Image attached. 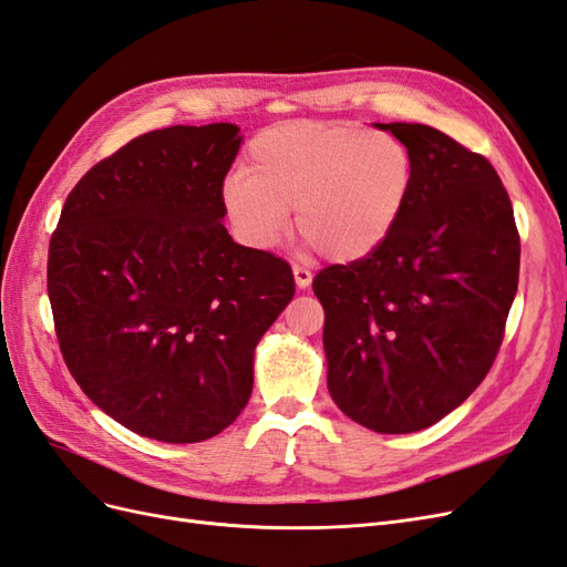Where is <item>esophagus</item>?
<instances>
[{
    "instance_id": "1",
    "label": "esophagus",
    "mask_w": 567,
    "mask_h": 567,
    "mask_svg": "<svg viewBox=\"0 0 567 567\" xmlns=\"http://www.w3.org/2000/svg\"><path fill=\"white\" fill-rule=\"evenodd\" d=\"M293 277H296L298 288H307V286L312 284V271H310V269H305V267H300V265H293Z\"/></svg>"
}]
</instances>
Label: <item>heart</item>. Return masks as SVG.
<instances>
[{
    "instance_id": "b5f03b06",
    "label": "heart",
    "mask_w": 567,
    "mask_h": 567,
    "mask_svg": "<svg viewBox=\"0 0 567 567\" xmlns=\"http://www.w3.org/2000/svg\"><path fill=\"white\" fill-rule=\"evenodd\" d=\"M414 182L409 148L359 125H281L257 134L244 175L221 184V208L246 246L279 244L296 210L305 244L336 262L379 248L398 225Z\"/></svg>"
}]
</instances>
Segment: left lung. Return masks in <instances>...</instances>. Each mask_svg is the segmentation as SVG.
Listing matches in <instances>:
<instances>
[{
	"label": "left lung",
	"mask_w": 567,
	"mask_h": 567,
	"mask_svg": "<svg viewBox=\"0 0 567 567\" xmlns=\"http://www.w3.org/2000/svg\"><path fill=\"white\" fill-rule=\"evenodd\" d=\"M409 148L414 182L371 255L323 267L329 392L375 433H416L454 411L499 354L518 290L520 234L492 163L419 123L375 125Z\"/></svg>",
	"instance_id": "left-lung-1"
}]
</instances>
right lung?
<instances>
[{
    "instance_id": "right-lung-1",
    "label": "right lung",
    "mask_w": 567,
    "mask_h": 567,
    "mask_svg": "<svg viewBox=\"0 0 567 567\" xmlns=\"http://www.w3.org/2000/svg\"><path fill=\"white\" fill-rule=\"evenodd\" d=\"M238 146L229 123L136 136L75 184L51 234L63 362L136 435L184 444L231 425L250 400L255 346L296 293L286 260L221 225Z\"/></svg>"
}]
</instances>
